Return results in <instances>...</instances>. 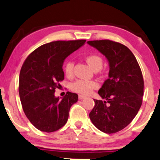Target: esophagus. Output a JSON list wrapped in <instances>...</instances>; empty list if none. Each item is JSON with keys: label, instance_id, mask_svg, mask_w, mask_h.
Wrapping results in <instances>:
<instances>
[{"label": "esophagus", "instance_id": "1", "mask_svg": "<svg viewBox=\"0 0 160 160\" xmlns=\"http://www.w3.org/2000/svg\"><path fill=\"white\" fill-rule=\"evenodd\" d=\"M85 98H86V97L84 96L81 95V94H80V95H78V99H84Z\"/></svg>", "mask_w": 160, "mask_h": 160}]
</instances>
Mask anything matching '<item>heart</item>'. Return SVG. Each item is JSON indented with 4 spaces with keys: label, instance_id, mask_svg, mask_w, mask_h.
<instances>
[{
    "label": "heart",
    "instance_id": "obj_1",
    "mask_svg": "<svg viewBox=\"0 0 160 160\" xmlns=\"http://www.w3.org/2000/svg\"><path fill=\"white\" fill-rule=\"evenodd\" d=\"M87 63L93 70H100L103 65V60L100 56L97 55H91L86 58ZM66 76H71L73 74V62L71 60H68L65 62L63 67ZM97 87V84L94 81H88L79 79L76 81L71 84V89L73 92L82 94H87L93 89Z\"/></svg>",
    "mask_w": 160,
    "mask_h": 160
}]
</instances>
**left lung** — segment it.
<instances>
[{"mask_svg": "<svg viewBox=\"0 0 160 160\" xmlns=\"http://www.w3.org/2000/svg\"><path fill=\"white\" fill-rule=\"evenodd\" d=\"M107 58L108 78L94 99L89 118L95 127L105 133L121 131L133 120L142 104L143 79L134 55L126 46L111 40L88 41Z\"/></svg>", "mask_w": 160, "mask_h": 160, "instance_id": "obj_1", "label": "left lung"}]
</instances>
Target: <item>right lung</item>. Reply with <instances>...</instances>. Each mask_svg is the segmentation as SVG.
<instances>
[{
	"instance_id": "add662e5",
	"label": "right lung",
	"mask_w": 160,
	"mask_h": 160,
	"mask_svg": "<svg viewBox=\"0 0 160 160\" xmlns=\"http://www.w3.org/2000/svg\"><path fill=\"white\" fill-rule=\"evenodd\" d=\"M86 40L55 41L40 46L30 54L21 69L18 92L24 112L38 130L55 131L66 123L78 94L68 92L62 99L55 89L64 79L65 59Z\"/></svg>"
}]
</instances>
